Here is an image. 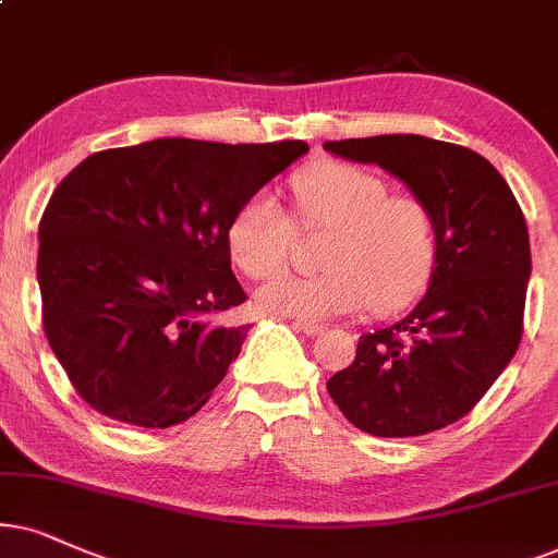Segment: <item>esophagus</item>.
<instances>
[{
  "instance_id": "obj_1",
  "label": "esophagus",
  "mask_w": 558,
  "mask_h": 558,
  "mask_svg": "<svg viewBox=\"0 0 558 558\" xmlns=\"http://www.w3.org/2000/svg\"><path fill=\"white\" fill-rule=\"evenodd\" d=\"M293 327L299 329V331H303V335H308V337H316V335H322V331H324L322 324H314V322H303V319H295V322H293Z\"/></svg>"
}]
</instances>
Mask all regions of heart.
<instances>
[{"label":"heart","mask_w":558,"mask_h":558,"mask_svg":"<svg viewBox=\"0 0 558 558\" xmlns=\"http://www.w3.org/2000/svg\"><path fill=\"white\" fill-rule=\"evenodd\" d=\"M306 229H331L319 275H280L257 291L259 308L303 322L361 312H391L420 293L435 259L429 210L414 195H391L389 182L350 161H324L295 178ZM295 221L272 190L244 201L229 223V252L250 278L288 265Z\"/></svg>","instance_id":"b5f03b06"}]
</instances>
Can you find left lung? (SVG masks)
Returning a JSON list of instances; mask_svg holds the SVG:
<instances>
[{"mask_svg":"<svg viewBox=\"0 0 558 558\" xmlns=\"http://www.w3.org/2000/svg\"><path fill=\"white\" fill-rule=\"evenodd\" d=\"M337 157L378 165L429 210L435 267L404 319L357 340L355 361L327 380L363 433L414 437L476 407L523 337L531 242L510 185L482 154L414 133L327 141Z\"/></svg>","mask_w":558,"mask_h":558,"instance_id":"obj_1","label":"left lung"}]
</instances>
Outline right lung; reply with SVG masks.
I'll list each match as a JSON object with an SVG mask.
<instances>
[{
  "mask_svg": "<svg viewBox=\"0 0 558 558\" xmlns=\"http://www.w3.org/2000/svg\"><path fill=\"white\" fill-rule=\"evenodd\" d=\"M306 151L157 138L92 154L59 182L38 227L44 329L92 409L172 427L206 404L250 329L223 322L246 301L229 223Z\"/></svg>",
  "mask_w": 558,
  "mask_h": 558,
  "instance_id": "right-lung-1",
  "label": "right lung"
}]
</instances>
